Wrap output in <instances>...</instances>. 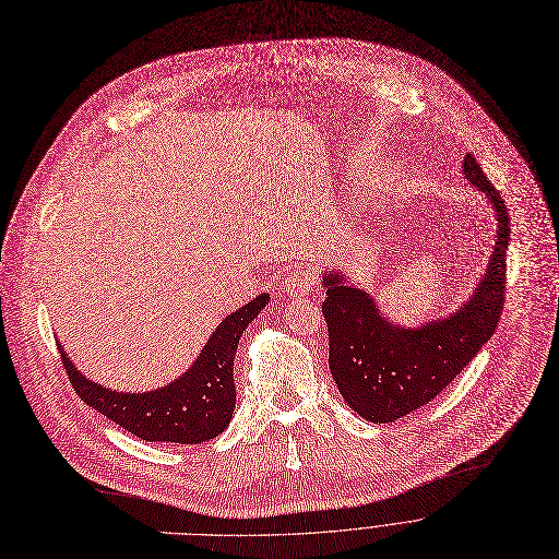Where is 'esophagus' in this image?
<instances>
[{
  "label": "esophagus",
  "instance_id": "34e87169",
  "mask_svg": "<svg viewBox=\"0 0 559 559\" xmlns=\"http://www.w3.org/2000/svg\"><path fill=\"white\" fill-rule=\"evenodd\" d=\"M317 285V272L312 267H296L283 281V292L292 296H306Z\"/></svg>",
  "mask_w": 559,
  "mask_h": 559
}]
</instances>
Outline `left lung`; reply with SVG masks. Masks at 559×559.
Segmentation results:
<instances>
[{"instance_id":"left-lung-1","label":"left lung","mask_w":559,"mask_h":559,"mask_svg":"<svg viewBox=\"0 0 559 559\" xmlns=\"http://www.w3.org/2000/svg\"><path fill=\"white\" fill-rule=\"evenodd\" d=\"M464 176L497 212V242L484 278L464 306L421 328L392 325L374 298L345 283L341 272L323 276V317L330 334V372L349 408L372 424H390L435 399L490 341L506 294V249L511 218L473 154Z\"/></svg>"}]
</instances>
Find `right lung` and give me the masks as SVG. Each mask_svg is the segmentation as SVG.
I'll list each match as a JSON object with an SVG mask.
<instances>
[{
    "label": "right lung",
    "mask_w": 559,
    "mask_h": 559,
    "mask_svg": "<svg viewBox=\"0 0 559 559\" xmlns=\"http://www.w3.org/2000/svg\"><path fill=\"white\" fill-rule=\"evenodd\" d=\"M267 302L270 294H261L231 312L210 336L193 366L158 390L140 394L116 392L88 381L67 357L62 345L60 359L78 396L142 441H210L229 426L236 408L234 357L242 330L259 317Z\"/></svg>",
    "instance_id": "add662e5"
}]
</instances>
